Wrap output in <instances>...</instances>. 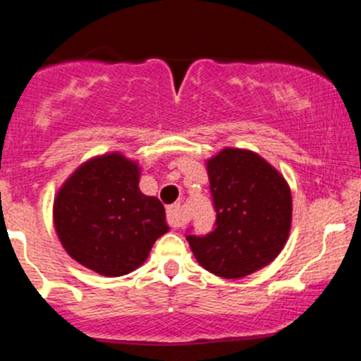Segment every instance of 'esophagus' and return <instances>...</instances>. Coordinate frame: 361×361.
Segmentation results:
<instances>
[{"instance_id":"esophagus-1","label":"esophagus","mask_w":361,"mask_h":361,"mask_svg":"<svg viewBox=\"0 0 361 361\" xmlns=\"http://www.w3.org/2000/svg\"><path fill=\"white\" fill-rule=\"evenodd\" d=\"M166 217H169V223L172 228H179L184 224V214H182V207L179 203L170 205L169 209H166Z\"/></svg>"}]
</instances>
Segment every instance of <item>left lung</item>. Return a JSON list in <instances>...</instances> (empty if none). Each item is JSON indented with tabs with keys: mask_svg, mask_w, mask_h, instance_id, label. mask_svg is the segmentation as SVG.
<instances>
[{
	"mask_svg": "<svg viewBox=\"0 0 361 361\" xmlns=\"http://www.w3.org/2000/svg\"><path fill=\"white\" fill-rule=\"evenodd\" d=\"M216 224L188 235L196 262L223 279H242L279 256L291 230L286 179L256 152L226 147L207 159Z\"/></svg>",
	"mask_w": 361,
	"mask_h": 361,
	"instance_id": "8db88e82",
	"label": "left lung"
}]
</instances>
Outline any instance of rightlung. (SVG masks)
I'll use <instances>...</instances> for the list:
<instances>
[{"instance_id": "1", "label": "right lung", "mask_w": 361, "mask_h": 361, "mask_svg": "<svg viewBox=\"0 0 361 361\" xmlns=\"http://www.w3.org/2000/svg\"><path fill=\"white\" fill-rule=\"evenodd\" d=\"M140 166L121 152L82 163L54 198V228L64 251L105 277L133 272L169 231L165 207L138 188Z\"/></svg>"}]
</instances>
